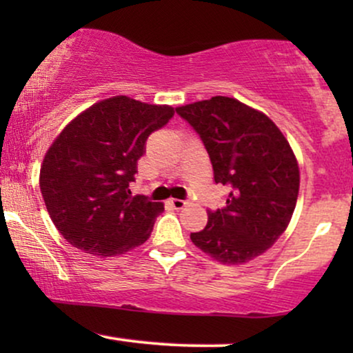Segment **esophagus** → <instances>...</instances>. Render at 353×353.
Wrapping results in <instances>:
<instances>
[{
	"label": "esophagus",
	"mask_w": 353,
	"mask_h": 353,
	"mask_svg": "<svg viewBox=\"0 0 353 353\" xmlns=\"http://www.w3.org/2000/svg\"><path fill=\"white\" fill-rule=\"evenodd\" d=\"M169 202H171V205H172L174 209H182L185 204H188V202L182 201V199H171Z\"/></svg>",
	"instance_id": "obj_1"
}]
</instances>
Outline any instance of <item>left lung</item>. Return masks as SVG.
Listing matches in <instances>:
<instances>
[{
    "label": "left lung",
    "mask_w": 353,
    "mask_h": 353,
    "mask_svg": "<svg viewBox=\"0 0 353 353\" xmlns=\"http://www.w3.org/2000/svg\"><path fill=\"white\" fill-rule=\"evenodd\" d=\"M208 149L214 181L230 189L224 209L190 241L214 261L239 265L270 249L292 219L301 185L297 157L264 112L228 96L176 108Z\"/></svg>",
    "instance_id": "8db88e82"
}]
</instances>
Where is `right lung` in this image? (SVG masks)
Instances as JSON below:
<instances>
[{
	"mask_svg": "<svg viewBox=\"0 0 353 353\" xmlns=\"http://www.w3.org/2000/svg\"><path fill=\"white\" fill-rule=\"evenodd\" d=\"M172 116L168 104L112 96L76 116L52 141L39 188L52 224L71 245L111 257L148 241L164 204L131 197L129 182L145 139Z\"/></svg>",
	"mask_w": 353,
	"mask_h": 353,
	"instance_id": "obj_1",
	"label": "right lung"
}]
</instances>
